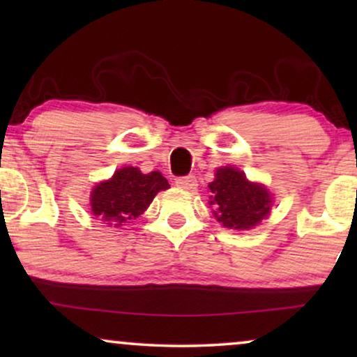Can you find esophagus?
Wrapping results in <instances>:
<instances>
[{"instance_id":"1","label":"esophagus","mask_w":357,"mask_h":357,"mask_svg":"<svg viewBox=\"0 0 357 357\" xmlns=\"http://www.w3.org/2000/svg\"><path fill=\"white\" fill-rule=\"evenodd\" d=\"M175 185L182 190H188V192H193L195 188L198 187L197 183V177L195 175H188V177H180L175 180Z\"/></svg>"}]
</instances>
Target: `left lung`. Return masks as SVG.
Listing matches in <instances>:
<instances>
[{
	"instance_id": "1",
	"label": "left lung",
	"mask_w": 357,
	"mask_h": 357,
	"mask_svg": "<svg viewBox=\"0 0 357 357\" xmlns=\"http://www.w3.org/2000/svg\"><path fill=\"white\" fill-rule=\"evenodd\" d=\"M208 188L211 190L209 208L224 227L247 231L270 214L273 198L266 187L247 180L242 170L231 165L218 169Z\"/></svg>"
}]
</instances>
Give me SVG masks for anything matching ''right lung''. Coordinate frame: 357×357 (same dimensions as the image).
<instances>
[{"instance_id":"1","label":"right lung","mask_w":357,"mask_h":357,"mask_svg":"<svg viewBox=\"0 0 357 357\" xmlns=\"http://www.w3.org/2000/svg\"><path fill=\"white\" fill-rule=\"evenodd\" d=\"M170 187L162 174H143L138 167L115 170L114 177L97 183L91 193L92 214L120 227L139 218L160 190Z\"/></svg>"}]
</instances>
